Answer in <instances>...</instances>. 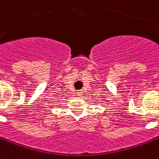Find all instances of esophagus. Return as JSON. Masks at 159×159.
I'll use <instances>...</instances> for the list:
<instances>
[{
	"mask_svg": "<svg viewBox=\"0 0 159 159\" xmlns=\"http://www.w3.org/2000/svg\"><path fill=\"white\" fill-rule=\"evenodd\" d=\"M77 95H78V96H81V95H82V91H77Z\"/></svg>",
	"mask_w": 159,
	"mask_h": 159,
	"instance_id": "obj_1",
	"label": "esophagus"
}]
</instances>
